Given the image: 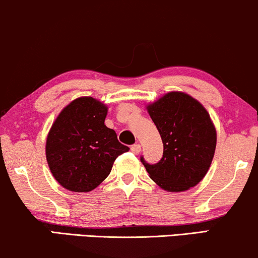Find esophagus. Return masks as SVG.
<instances>
[{
    "label": "esophagus",
    "instance_id": "esophagus-1",
    "mask_svg": "<svg viewBox=\"0 0 258 258\" xmlns=\"http://www.w3.org/2000/svg\"><path fill=\"white\" fill-rule=\"evenodd\" d=\"M130 150H132V153H134L135 155L140 154L141 146H140V144H134V146H132V148H130Z\"/></svg>",
    "mask_w": 258,
    "mask_h": 258
}]
</instances>
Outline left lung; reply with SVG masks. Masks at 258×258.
<instances>
[{"instance_id": "1", "label": "left lung", "mask_w": 258, "mask_h": 258, "mask_svg": "<svg viewBox=\"0 0 258 258\" xmlns=\"http://www.w3.org/2000/svg\"><path fill=\"white\" fill-rule=\"evenodd\" d=\"M148 114L163 143V157L149 164L141 157L150 178L165 191L181 192L199 184L209 170L217 134L209 112L196 98L170 91L147 104Z\"/></svg>"}]
</instances>
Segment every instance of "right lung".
I'll use <instances>...</instances> for the list:
<instances>
[{
  "mask_svg": "<svg viewBox=\"0 0 258 258\" xmlns=\"http://www.w3.org/2000/svg\"><path fill=\"white\" fill-rule=\"evenodd\" d=\"M107 114V104L82 96L66 105L52 123L45 157L51 175L67 190H94L110 174L118 155L129 150L104 124Z\"/></svg>",
  "mask_w": 258,
  "mask_h": 258,
  "instance_id": "right-lung-1",
  "label": "right lung"
}]
</instances>
